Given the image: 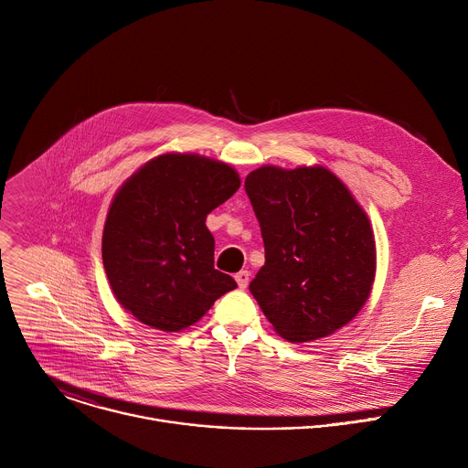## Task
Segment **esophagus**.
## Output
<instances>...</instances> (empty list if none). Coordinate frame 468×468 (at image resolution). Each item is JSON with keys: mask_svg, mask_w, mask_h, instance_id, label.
I'll return each instance as SVG.
<instances>
[{"mask_svg": "<svg viewBox=\"0 0 468 468\" xmlns=\"http://www.w3.org/2000/svg\"><path fill=\"white\" fill-rule=\"evenodd\" d=\"M234 278H236V282H238L239 290H247L249 280H250V272H249V271H239V272H236Z\"/></svg>", "mask_w": 468, "mask_h": 468, "instance_id": "1", "label": "esophagus"}]
</instances>
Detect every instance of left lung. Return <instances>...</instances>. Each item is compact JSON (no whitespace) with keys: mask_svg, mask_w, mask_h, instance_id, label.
I'll list each match as a JSON object with an SVG mask.
<instances>
[{"mask_svg":"<svg viewBox=\"0 0 468 468\" xmlns=\"http://www.w3.org/2000/svg\"><path fill=\"white\" fill-rule=\"evenodd\" d=\"M265 265L249 290L284 339L304 343L356 317L375 280V236L346 186L324 167L263 165L245 178Z\"/></svg>","mask_w":468,"mask_h":468,"instance_id":"1","label":"left lung"}]
</instances>
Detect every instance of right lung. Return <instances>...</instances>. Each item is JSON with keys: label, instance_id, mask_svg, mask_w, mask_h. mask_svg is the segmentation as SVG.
<instances>
[{"label": "right lung", "instance_id": "1", "mask_svg": "<svg viewBox=\"0 0 468 468\" xmlns=\"http://www.w3.org/2000/svg\"><path fill=\"white\" fill-rule=\"evenodd\" d=\"M238 188L230 165L178 153L156 156L122 186L103 230V265L118 303L140 323L178 332L238 288L214 267L207 229V216Z\"/></svg>", "mask_w": 468, "mask_h": 468}]
</instances>
